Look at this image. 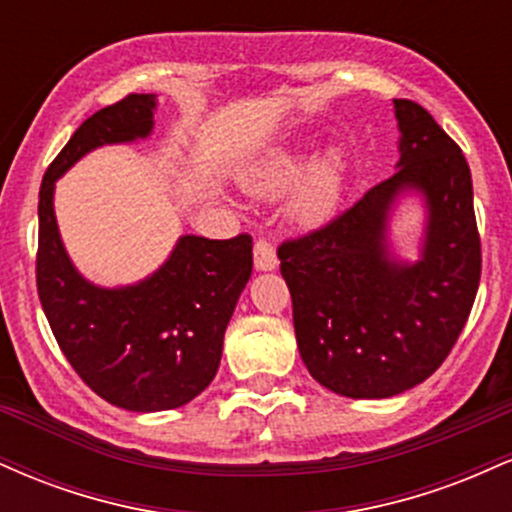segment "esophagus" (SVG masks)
<instances>
[{
  "label": "esophagus",
  "instance_id": "34e87169",
  "mask_svg": "<svg viewBox=\"0 0 512 512\" xmlns=\"http://www.w3.org/2000/svg\"><path fill=\"white\" fill-rule=\"evenodd\" d=\"M252 255H255V269H260V272H272V269H276V264H279L274 245L267 238L255 240V252Z\"/></svg>",
  "mask_w": 512,
  "mask_h": 512
}]
</instances>
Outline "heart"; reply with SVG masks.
I'll return each instance as SVG.
<instances>
[{
    "label": "heart",
    "mask_w": 512,
    "mask_h": 512,
    "mask_svg": "<svg viewBox=\"0 0 512 512\" xmlns=\"http://www.w3.org/2000/svg\"><path fill=\"white\" fill-rule=\"evenodd\" d=\"M303 170L301 151H276L267 161L260 163L252 173L245 175V190L257 197H279L296 182ZM342 195V156L327 151L310 163L301 182L291 197V211L305 223L322 221L337 207Z\"/></svg>",
    "instance_id": "b5f03b06"
}]
</instances>
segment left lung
<instances>
[{
    "instance_id": "8db88e82",
    "label": "left lung",
    "mask_w": 512,
    "mask_h": 512,
    "mask_svg": "<svg viewBox=\"0 0 512 512\" xmlns=\"http://www.w3.org/2000/svg\"><path fill=\"white\" fill-rule=\"evenodd\" d=\"M397 173L351 209L276 255L291 291L303 363L327 390L385 399L424 383L460 337L481 276L467 158L428 110L395 98ZM427 202L422 257L404 263L386 243L396 197Z\"/></svg>"
}]
</instances>
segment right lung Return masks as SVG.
I'll return each instance as SVG.
<instances>
[{"label":"right lung","mask_w":512,"mask_h":512,"mask_svg":"<svg viewBox=\"0 0 512 512\" xmlns=\"http://www.w3.org/2000/svg\"><path fill=\"white\" fill-rule=\"evenodd\" d=\"M156 96L129 93L81 122L40 185L35 281L52 334L79 378L129 411L178 409L207 390L252 274V238L182 236L154 274L103 289L76 272L57 228L55 182L88 151L146 139Z\"/></svg>","instance_id":"1"}]
</instances>
